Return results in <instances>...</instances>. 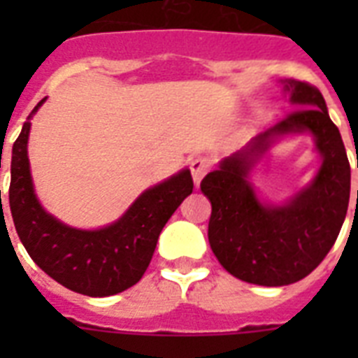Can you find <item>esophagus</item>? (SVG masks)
<instances>
[{"label":"esophagus","instance_id":"1","mask_svg":"<svg viewBox=\"0 0 358 358\" xmlns=\"http://www.w3.org/2000/svg\"><path fill=\"white\" fill-rule=\"evenodd\" d=\"M189 169H191V176H193V182H195V187L201 185V180L206 176L208 169H210V162H208L206 157H195V159H191L189 163Z\"/></svg>","mask_w":358,"mask_h":358}]
</instances>
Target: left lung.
<instances>
[{
  "label": "left lung",
  "instance_id": "1",
  "mask_svg": "<svg viewBox=\"0 0 358 358\" xmlns=\"http://www.w3.org/2000/svg\"><path fill=\"white\" fill-rule=\"evenodd\" d=\"M280 85L294 111L223 157L201 184L212 202L213 255L230 275L258 286H286L310 275L338 238L350 204V162L322 92L297 80ZM299 134L315 141L317 173L282 201H267L252 184L255 165L278 140Z\"/></svg>",
  "mask_w": 358,
  "mask_h": 358
}]
</instances>
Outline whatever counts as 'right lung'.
<instances>
[{
	"label": "right lung",
	"mask_w": 358,
	"mask_h": 358,
	"mask_svg": "<svg viewBox=\"0 0 358 358\" xmlns=\"http://www.w3.org/2000/svg\"><path fill=\"white\" fill-rule=\"evenodd\" d=\"M44 102L46 98L36 103L13 145L8 206L14 229L36 266L64 288L89 297L120 294L145 275L163 227L193 193L189 169L143 191L113 223L100 229L70 227L46 212L31 176V119Z\"/></svg>",
	"instance_id": "obj_1"
}]
</instances>
